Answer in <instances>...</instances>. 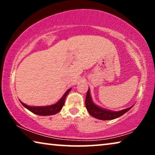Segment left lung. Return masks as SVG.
Returning <instances> with one entry per match:
<instances>
[{
    "label": "left lung",
    "mask_w": 155,
    "mask_h": 155,
    "mask_svg": "<svg viewBox=\"0 0 155 155\" xmlns=\"http://www.w3.org/2000/svg\"><path fill=\"white\" fill-rule=\"evenodd\" d=\"M85 106L89 114L91 116L99 120H113L115 118H117L122 115H124V114H126L127 111H128L132 107L128 108V109H123L121 111H111V110H108L104 108H101L99 106L95 104L93 102L92 97L90 95V89H88L86 95V99H85Z\"/></svg>",
    "instance_id": "8db88e82"
}]
</instances>
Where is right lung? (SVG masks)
I'll use <instances>...</instances> for the list:
<instances>
[{"label":"right lung","instance_id":"add662e5","mask_svg":"<svg viewBox=\"0 0 155 155\" xmlns=\"http://www.w3.org/2000/svg\"><path fill=\"white\" fill-rule=\"evenodd\" d=\"M71 90V88H70L69 90H68L66 92H65V94H63V96L59 99V101H57L56 104L49 106H44V107H31V106H28L25 104L22 101H20V102L24 107L29 110L32 113L37 114V115L39 116H51V115H54L57 113H58L59 111L62 109V108L64 105L65 103V99L66 98L68 94L70 91Z\"/></svg>","mask_w":155,"mask_h":155}]
</instances>
